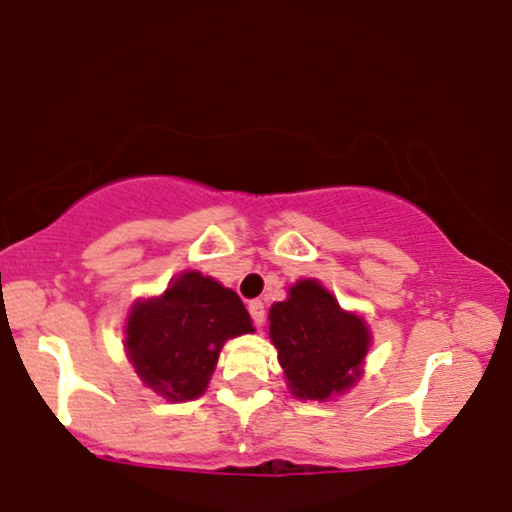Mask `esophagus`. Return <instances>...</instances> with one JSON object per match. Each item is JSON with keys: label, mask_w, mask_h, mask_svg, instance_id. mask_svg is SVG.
Here are the masks:
<instances>
[{"label": "esophagus", "mask_w": 512, "mask_h": 512, "mask_svg": "<svg viewBox=\"0 0 512 512\" xmlns=\"http://www.w3.org/2000/svg\"><path fill=\"white\" fill-rule=\"evenodd\" d=\"M248 312L252 316V321H255V326H262L264 319H267V309H264L262 300H252L248 304Z\"/></svg>", "instance_id": "1"}]
</instances>
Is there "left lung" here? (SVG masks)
<instances>
[{"instance_id": "8db88e82", "label": "left lung", "mask_w": 512, "mask_h": 512, "mask_svg": "<svg viewBox=\"0 0 512 512\" xmlns=\"http://www.w3.org/2000/svg\"><path fill=\"white\" fill-rule=\"evenodd\" d=\"M269 340L288 390L302 401H328L345 394L364 375L371 328L364 316L342 309L316 278L288 288L283 302L269 309Z\"/></svg>"}]
</instances>
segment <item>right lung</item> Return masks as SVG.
<instances>
[{"instance_id":"1","label":"right lung","mask_w":512,"mask_h":512,"mask_svg":"<svg viewBox=\"0 0 512 512\" xmlns=\"http://www.w3.org/2000/svg\"><path fill=\"white\" fill-rule=\"evenodd\" d=\"M255 333L231 288L200 271L172 278L163 295L139 297L125 321V352L146 387L167 401L208 390L224 342Z\"/></svg>"}]
</instances>
